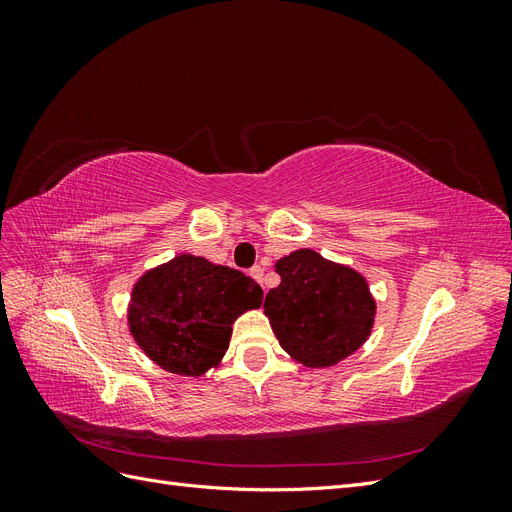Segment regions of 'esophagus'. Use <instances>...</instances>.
<instances>
[{
    "mask_svg": "<svg viewBox=\"0 0 512 512\" xmlns=\"http://www.w3.org/2000/svg\"><path fill=\"white\" fill-rule=\"evenodd\" d=\"M250 275L254 277L256 282H260V284H262V275H265V269H262V267H254V269L250 271Z\"/></svg>",
    "mask_w": 512,
    "mask_h": 512,
    "instance_id": "34e87169",
    "label": "esophagus"
}]
</instances>
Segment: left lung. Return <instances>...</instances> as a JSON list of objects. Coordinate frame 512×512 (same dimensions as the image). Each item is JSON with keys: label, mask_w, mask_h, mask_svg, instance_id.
I'll list each match as a JSON object with an SVG mask.
<instances>
[{"label": "left lung", "mask_w": 512, "mask_h": 512, "mask_svg": "<svg viewBox=\"0 0 512 512\" xmlns=\"http://www.w3.org/2000/svg\"><path fill=\"white\" fill-rule=\"evenodd\" d=\"M282 277L265 299V316L292 361L333 367L359 350L374 329L376 299L356 269L301 247L275 262Z\"/></svg>", "instance_id": "obj_1"}]
</instances>
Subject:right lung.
I'll return each instance as SVG.
<instances>
[{"mask_svg":"<svg viewBox=\"0 0 512 512\" xmlns=\"http://www.w3.org/2000/svg\"><path fill=\"white\" fill-rule=\"evenodd\" d=\"M262 303V288L203 256L177 254L132 286L130 335L168 374L200 378L222 365L232 324Z\"/></svg>","mask_w":512,"mask_h":512,"instance_id":"obj_1","label":"right lung"}]
</instances>
